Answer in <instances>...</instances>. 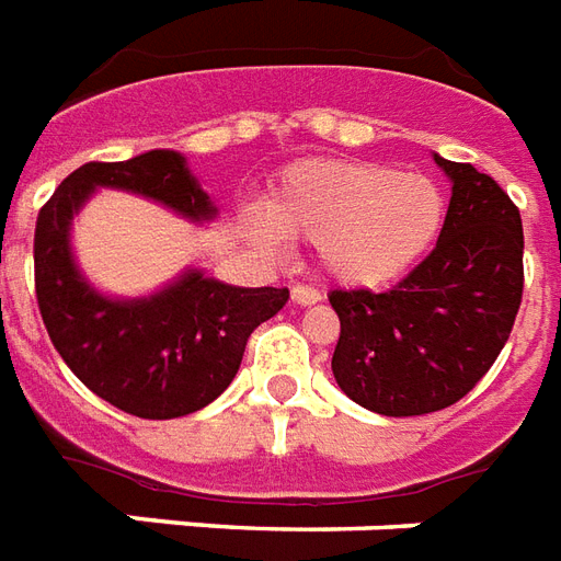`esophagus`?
Masks as SVG:
<instances>
[{"label":"esophagus","mask_w":561,"mask_h":561,"mask_svg":"<svg viewBox=\"0 0 561 561\" xmlns=\"http://www.w3.org/2000/svg\"><path fill=\"white\" fill-rule=\"evenodd\" d=\"M290 299L297 302V306H311V302H318L320 290H314L311 285H294L290 288Z\"/></svg>","instance_id":"obj_1"}]
</instances>
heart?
<instances>
[{"label": "heart", "instance_id": "b5f03b06", "mask_svg": "<svg viewBox=\"0 0 561 561\" xmlns=\"http://www.w3.org/2000/svg\"><path fill=\"white\" fill-rule=\"evenodd\" d=\"M442 187L421 173H394L374 161L311 158L288 167L250 211L255 241L314 243L323 271L350 288H379L421 262L442 232Z\"/></svg>", "mask_w": 561, "mask_h": 561}]
</instances>
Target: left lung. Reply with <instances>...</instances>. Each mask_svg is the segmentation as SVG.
<instances>
[{
  "instance_id": "1",
  "label": "left lung",
  "mask_w": 561,
  "mask_h": 561,
  "mask_svg": "<svg viewBox=\"0 0 561 561\" xmlns=\"http://www.w3.org/2000/svg\"><path fill=\"white\" fill-rule=\"evenodd\" d=\"M453 196L435 250L391 290H332V374L353 403L388 417L459 403L489 367L524 297L518 205L473 164L435 156Z\"/></svg>"
}]
</instances>
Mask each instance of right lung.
Returning a JSON list of instances; mask_svg holds the SVG:
<instances>
[{"label": "right lung", "instance_id": "1", "mask_svg": "<svg viewBox=\"0 0 561 561\" xmlns=\"http://www.w3.org/2000/svg\"><path fill=\"white\" fill-rule=\"evenodd\" d=\"M96 187L149 196L196 224L217 214L173 149L72 170L34 229L43 327L72 374L119 412L147 421L199 412L229 388L252 329L288 302V288H234L187 271L152 297H102L81 279L70 252L72 214Z\"/></svg>", "mask_w": 561, "mask_h": 561}]
</instances>
